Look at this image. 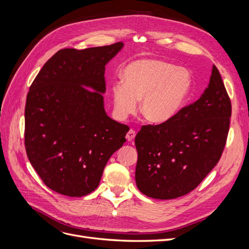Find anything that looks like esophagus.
Masks as SVG:
<instances>
[{
    "mask_svg": "<svg viewBox=\"0 0 249 249\" xmlns=\"http://www.w3.org/2000/svg\"><path fill=\"white\" fill-rule=\"evenodd\" d=\"M135 136H136V132L133 130V128H131V130L126 133L125 138L127 139V141H132L135 138Z\"/></svg>",
    "mask_w": 249,
    "mask_h": 249,
    "instance_id": "34e87169",
    "label": "esophagus"
}]
</instances>
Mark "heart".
Returning <instances> with one entry per match:
<instances>
[{
  "label": "heart",
  "mask_w": 249,
  "mask_h": 249,
  "mask_svg": "<svg viewBox=\"0 0 249 249\" xmlns=\"http://www.w3.org/2000/svg\"><path fill=\"white\" fill-rule=\"evenodd\" d=\"M192 75L183 68L161 58H141L128 64L123 81L112 85V101L118 116L125 117L137 108L152 124H162L182 107L191 91Z\"/></svg>",
  "instance_id": "b5f03b06"
}]
</instances>
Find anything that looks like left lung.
Here are the masks:
<instances>
[{
	"mask_svg": "<svg viewBox=\"0 0 249 249\" xmlns=\"http://www.w3.org/2000/svg\"><path fill=\"white\" fill-rule=\"evenodd\" d=\"M232 104L215 66L202 97L168 122L142 125L136 135V183L153 199L170 200L194 191L225 149Z\"/></svg>",
	"mask_w": 249,
	"mask_h": 249,
	"instance_id": "left-lung-1",
	"label": "left lung"
}]
</instances>
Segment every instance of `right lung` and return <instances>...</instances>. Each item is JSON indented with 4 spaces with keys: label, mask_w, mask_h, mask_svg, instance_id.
Returning a JSON list of instances; mask_svg holds the SVG:
<instances>
[{
    "label": "right lung",
    "mask_w": 249,
    "mask_h": 249,
    "mask_svg": "<svg viewBox=\"0 0 249 249\" xmlns=\"http://www.w3.org/2000/svg\"><path fill=\"white\" fill-rule=\"evenodd\" d=\"M123 42L58 50L30 87L24 146L42 181L58 194L83 196L98 187L110 157L125 142L126 124L105 112V66Z\"/></svg>",
    "instance_id": "obj_1"
}]
</instances>
